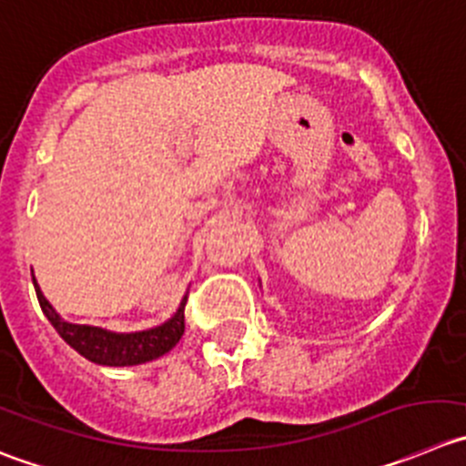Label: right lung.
<instances>
[{"label":"right lung","instance_id":"obj_1","mask_svg":"<svg viewBox=\"0 0 466 466\" xmlns=\"http://www.w3.org/2000/svg\"><path fill=\"white\" fill-rule=\"evenodd\" d=\"M34 289H36L38 303H41L43 315L47 317L55 331L62 336L66 345L86 360L98 365H110V368H126V365H140L149 363V360L160 359L167 354L177 342L184 336V308L186 297L181 299L179 308L169 319L163 324L151 326L145 331H133V333H116L101 329V326H89V324H71V321L62 319V315L50 306L46 297H43L41 287H38L36 278L32 271Z\"/></svg>","mask_w":466,"mask_h":466}]
</instances>
